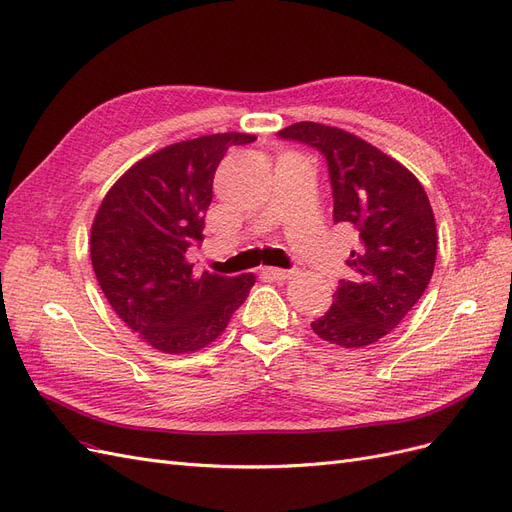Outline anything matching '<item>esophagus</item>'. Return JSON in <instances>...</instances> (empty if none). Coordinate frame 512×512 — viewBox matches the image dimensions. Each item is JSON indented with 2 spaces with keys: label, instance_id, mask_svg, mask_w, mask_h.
I'll return each instance as SVG.
<instances>
[{
  "label": "esophagus",
  "instance_id": "34e87169",
  "mask_svg": "<svg viewBox=\"0 0 512 512\" xmlns=\"http://www.w3.org/2000/svg\"><path fill=\"white\" fill-rule=\"evenodd\" d=\"M292 273H294V271H290V269H275V267H269V269H265V275H269L271 280H275V282H284V280H290Z\"/></svg>",
  "mask_w": 512,
  "mask_h": 512
}]
</instances>
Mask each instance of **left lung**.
<instances>
[{
	"label": "left lung",
	"mask_w": 512,
	"mask_h": 512,
	"mask_svg": "<svg viewBox=\"0 0 512 512\" xmlns=\"http://www.w3.org/2000/svg\"><path fill=\"white\" fill-rule=\"evenodd\" d=\"M277 136L322 153L333 220L359 230V247L346 260L352 277L339 280L331 309L312 329L342 348L374 344L423 297L436 265V220L423 185L386 153L339 128L301 121Z\"/></svg>",
	"instance_id": "1"
}]
</instances>
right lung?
Returning a JSON list of instances; mask_svg holds the SVG:
<instances>
[{"instance_id": "add662e5", "label": "right lung", "mask_w": 512, "mask_h": 512, "mask_svg": "<svg viewBox=\"0 0 512 512\" xmlns=\"http://www.w3.org/2000/svg\"><path fill=\"white\" fill-rule=\"evenodd\" d=\"M256 136L226 132L168 145L136 162L91 226V265L117 316L166 354L205 348L226 329L256 277L194 275L188 247L203 239L215 168L232 145Z\"/></svg>"}]
</instances>
